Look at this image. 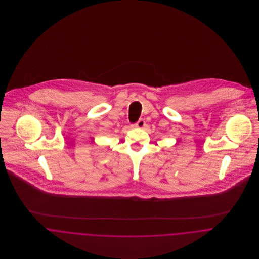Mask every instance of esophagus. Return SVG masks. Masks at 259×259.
Masks as SVG:
<instances>
[{
  "label": "esophagus",
  "instance_id": "obj_1",
  "mask_svg": "<svg viewBox=\"0 0 259 259\" xmlns=\"http://www.w3.org/2000/svg\"><path fill=\"white\" fill-rule=\"evenodd\" d=\"M145 125H146V121H145L144 119H140V120L135 124V126L138 127V128H143Z\"/></svg>",
  "mask_w": 259,
  "mask_h": 259
}]
</instances>
